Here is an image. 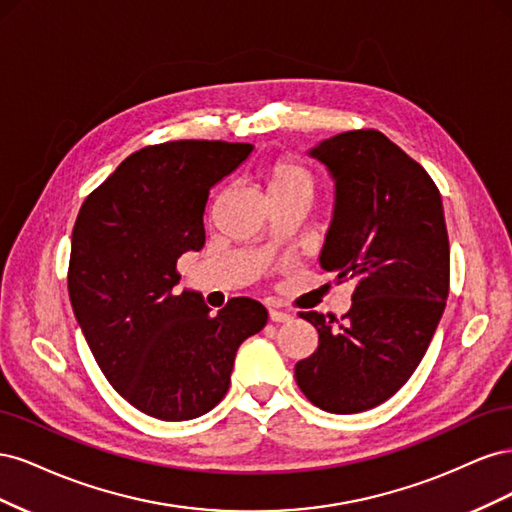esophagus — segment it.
<instances>
[{
	"mask_svg": "<svg viewBox=\"0 0 512 512\" xmlns=\"http://www.w3.org/2000/svg\"><path fill=\"white\" fill-rule=\"evenodd\" d=\"M269 320L271 322H290L292 316L288 312H280V309H269Z\"/></svg>",
	"mask_w": 512,
	"mask_h": 512,
	"instance_id": "obj_1",
	"label": "esophagus"
}]
</instances>
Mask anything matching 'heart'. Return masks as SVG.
I'll list each match as a JSON object with an SVG mask.
<instances>
[{"instance_id": "heart-1", "label": "heart", "mask_w": 512, "mask_h": 512, "mask_svg": "<svg viewBox=\"0 0 512 512\" xmlns=\"http://www.w3.org/2000/svg\"><path fill=\"white\" fill-rule=\"evenodd\" d=\"M256 175L271 200L301 198L305 203L314 198L316 177L303 162L294 158L267 160L256 168Z\"/></svg>"}]
</instances>
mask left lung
<instances>
[{"instance_id":"obj_1","label":"left lung","mask_w":512,"mask_h":512,"mask_svg":"<svg viewBox=\"0 0 512 512\" xmlns=\"http://www.w3.org/2000/svg\"><path fill=\"white\" fill-rule=\"evenodd\" d=\"M335 183L320 267L356 280L348 314L299 316L318 348L294 367L314 406L354 414L408 382L444 314L451 250L442 196L427 170L378 130H352L307 151Z\"/></svg>"}]
</instances>
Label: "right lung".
I'll list each match as a JSON object with an SVG mask.
<instances>
[{
    "label": "right lung",
    "mask_w": 512,
    "mask_h": 512,
    "mask_svg": "<svg viewBox=\"0 0 512 512\" xmlns=\"http://www.w3.org/2000/svg\"><path fill=\"white\" fill-rule=\"evenodd\" d=\"M252 151L224 141L145 147L76 218L68 271L76 322L113 389L160 421H190L218 406L239 346L267 324L254 299L211 314L200 292H175L179 256L205 245L211 188Z\"/></svg>",
    "instance_id": "right-lung-1"
}]
</instances>
